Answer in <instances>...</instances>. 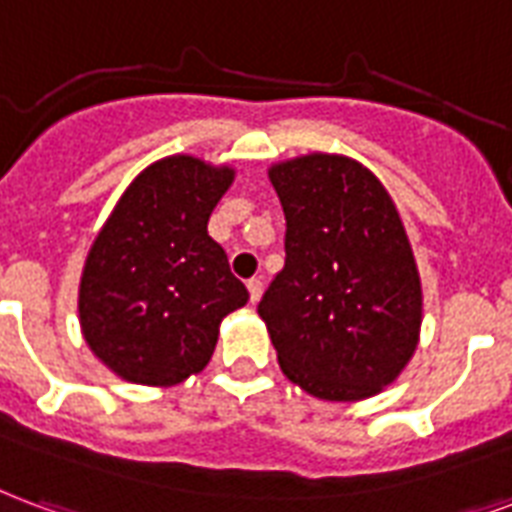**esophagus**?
<instances>
[{"label":"esophagus","mask_w":512,"mask_h":512,"mask_svg":"<svg viewBox=\"0 0 512 512\" xmlns=\"http://www.w3.org/2000/svg\"><path fill=\"white\" fill-rule=\"evenodd\" d=\"M246 290H249V301L257 304L260 295H263V282H260V279H249V282H246Z\"/></svg>","instance_id":"obj_1"}]
</instances>
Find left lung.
Listing matches in <instances>:
<instances>
[{
	"label": "left lung",
	"instance_id": "8db88e82",
	"mask_svg": "<svg viewBox=\"0 0 512 512\" xmlns=\"http://www.w3.org/2000/svg\"><path fill=\"white\" fill-rule=\"evenodd\" d=\"M268 179L285 208V268L257 314L279 366L317 399H369L410 363L423 317L399 211L372 170L339 154L279 162Z\"/></svg>",
	"mask_w": 512,
	"mask_h": 512
}]
</instances>
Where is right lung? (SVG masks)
I'll return each instance as SVG.
<instances>
[{
  "label": "right lung",
  "mask_w": 512,
  "mask_h": 512,
  "mask_svg": "<svg viewBox=\"0 0 512 512\" xmlns=\"http://www.w3.org/2000/svg\"><path fill=\"white\" fill-rule=\"evenodd\" d=\"M236 170L176 154L132 181L94 238L78 312L86 344L135 385H176L206 369L219 323L249 301L208 217Z\"/></svg>",
  "instance_id": "right-lung-1"
}]
</instances>
